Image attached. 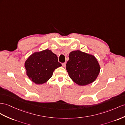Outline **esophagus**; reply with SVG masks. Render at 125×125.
I'll return each instance as SVG.
<instances>
[{
	"label": "esophagus",
	"mask_w": 125,
	"mask_h": 125,
	"mask_svg": "<svg viewBox=\"0 0 125 125\" xmlns=\"http://www.w3.org/2000/svg\"><path fill=\"white\" fill-rule=\"evenodd\" d=\"M66 62L62 63V66L63 67V68H65V67L66 66Z\"/></svg>",
	"instance_id": "obj_1"
}]
</instances>
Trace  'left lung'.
<instances>
[{
	"label": "left lung",
	"instance_id": "8db88e82",
	"mask_svg": "<svg viewBox=\"0 0 125 125\" xmlns=\"http://www.w3.org/2000/svg\"><path fill=\"white\" fill-rule=\"evenodd\" d=\"M69 57L66 71L73 82L84 86L95 80L100 73V66L94 55L76 50L70 52Z\"/></svg>",
	"mask_w": 125,
	"mask_h": 125
}]
</instances>
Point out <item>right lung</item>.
Listing matches in <instances>:
<instances>
[{
	"mask_svg": "<svg viewBox=\"0 0 125 125\" xmlns=\"http://www.w3.org/2000/svg\"><path fill=\"white\" fill-rule=\"evenodd\" d=\"M24 66L31 80L36 84H42L52 77L54 70L62 65L56 54L46 49L31 54L25 62Z\"/></svg>",
	"mask_w": 125,
	"mask_h": 125,
	"instance_id": "1",
	"label": "right lung"
}]
</instances>
